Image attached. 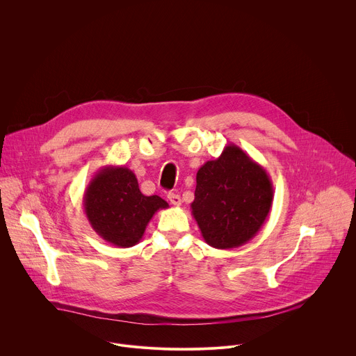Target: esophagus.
Returning <instances> with one entry per match:
<instances>
[{
  "label": "esophagus",
  "instance_id": "esophagus-1",
  "mask_svg": "<svg viewBox=\"0 0 356 356\" xmlns=\"http://www.w3.org/2000/svg\"><path fill=\"white\" fill-rule=\"evenodd\" d=\"M168 198H169V201H170V204H173V206H176V207H179V206L181 204V198H180V195L176 194V193H169V194H168Z\"/></svg>",
  "mask_w": 356,
  "mask_h": 356
}]
</instances>
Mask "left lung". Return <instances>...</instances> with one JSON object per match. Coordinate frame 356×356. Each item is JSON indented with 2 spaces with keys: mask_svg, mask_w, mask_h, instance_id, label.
<instances>
[{
  "mask_svg": "<svg viewBox=\"0 0 356 356\" xmlns=\"http://www.w3.org/2000/svg\"><path fill=\"white\" fill-rule=\"evenodd\" d=\"M190 204L204 241L217 249L242 246L265 224L273 201L266 170L231 143L197 172Z\"/></svg>",
  "mask_w": 356,
  "mask_h": 356,
  "instance_id": "left-lung-1",
  "label": "left lung"
}]
</instances>
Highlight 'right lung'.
I'll return each mask as SVG.
<instances>
[{
	"mask_svg": "<svg viewBox=\"0 0 356 356\" xmlns=\"http://www.w3.org/2000/svg\"><path fill=\"white\" fill-rule=\"evenodd\" d=\"M83 207L92 229L118 248L136 245L156 211L168 209L159 195H143L125 166L101 168L88 183Z\"/></svg>",
	"mask_w": 356,
	"mask_h": 356,
	"instance_id": "right-lung-1",
	"label": "right lung"
}]
</instances>
